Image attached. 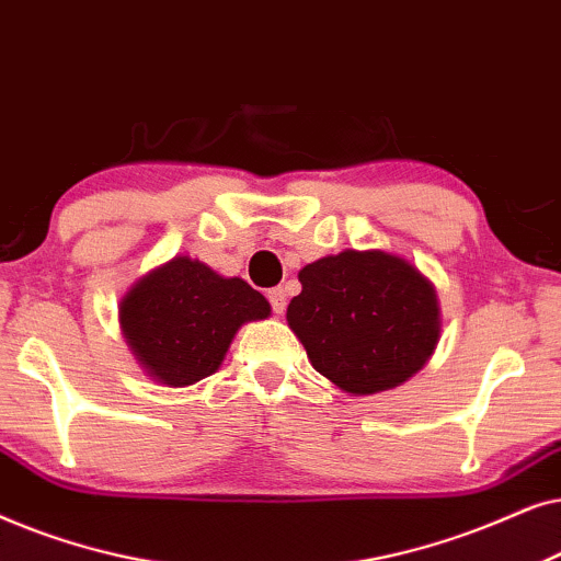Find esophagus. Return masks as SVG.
Returning <instances> with one entry per match:
<instances>
[{"mask_svg":"<svg viewBox=\"0 0 561 561\" xmlns=\"http://www.w3.org/2000/svg\"><path fill=\"white\" fill-rule=\"evenodd\" d=\"M268 302H272V310L276 312V316H282V312H285V308H287V293L282 287H274V289H268Z\"/></svg>","mask_w":561,"mask_h":561,"instance_id":"34e87169","label":"esophagus"}]
</instances>
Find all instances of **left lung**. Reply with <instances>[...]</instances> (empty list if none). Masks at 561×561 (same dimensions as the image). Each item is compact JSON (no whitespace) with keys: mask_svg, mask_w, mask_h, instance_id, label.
Here are the masks:
<instances>
[{"mask_svg":"<svg viewBox=\"0 0 561 561\" xmlns=\"http://www.w3.org/2000/svg\"><path fill=\"white\" fill-rule=\"evenodd\" d=\"M287 323L316 371L348 394L408 382L442 339L436 289L410 261L346 249L300 268Z\"/></svg>","mask_w":561,"mask_h":561,"instance_id":"8db88e82","label":"left lung"}]
</instances>
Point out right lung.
Here are the masks:
<instances>
[{"label":"right lung","mask_w":561,"mask_h":561,"mask_svg":"<svg viewBox=\"0 0 561 561\" xmlns=\"http://www.w3.org/2000/svg\"><path fill=\"white\" fill-rule=\"evenodd\" d=\"M268 312L266 297L249 282L174 256L128 289L119 302V328L148 377L186 387L215 375L238 328Z\"/></svg>","instance_id":"obj_1"}]
</instances>
